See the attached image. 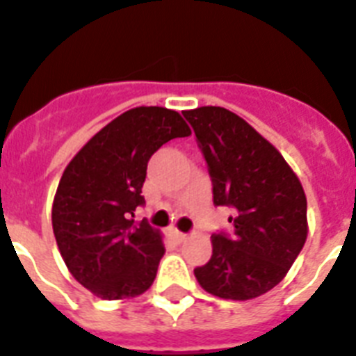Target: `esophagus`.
Returning <instances> with one entry per match:
<instances>
[{"label":"esophagus","instance_id":"1","mask_svg":"<svg viewBox=\"0 0 356 356\" xmlns=\"http://www.w3.org/2000/svg\"><path fill=\"white\" fill-rule=\"evenodd\" d=\"M172 238L175 239V241H177V243H183V241H186L188 239V236L186 234H183V232H179V230H172Z\"/></svg>","mask_w":356,"mask_h":356}]
</instances>
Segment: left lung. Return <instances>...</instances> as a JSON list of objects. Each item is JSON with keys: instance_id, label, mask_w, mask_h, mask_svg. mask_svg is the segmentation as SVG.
Returning a JSON list of instances; mask_svg holds the SVG:
<instances>
[{"instance_id": "1", "label": "left lung", "mask_w": 356, "mask_h": 356, "mask_svg": "<svg viewBox=\"0 0 356 356\" xmlns=\"http://www.w3.org/2000/svg\"><path fill=\"white\" fill-rule=\"evenodd\" d=\"M213 184V204L236 210L232 236L213 234L212 258L193 270L207 293L258 298L276 287L307 239V199L282 153L236 113L218 106L183 111Z\"/></svg>"}]
</instances>
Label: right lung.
I'll return each mask as SVG.
<instances>
[{
	"mask_svg": "<svg viewBox=\"0 0 356 356\" xmlns=\"http://www.w3.org/2000/svg\"><path fill=\"white\" fill-rule=\"evenodd\" d=\"M190 128L177 111L140 106L88 140L63 170L53 201V232L69 273L102 300L146 293L164 256L163 236L135 221L153 153Z\"/></svg>",
	"mask_w": 356,
	"mask_h": 356,
	"instance_id": "obj_1",
	"label": "right lung"
}]
</instances>
